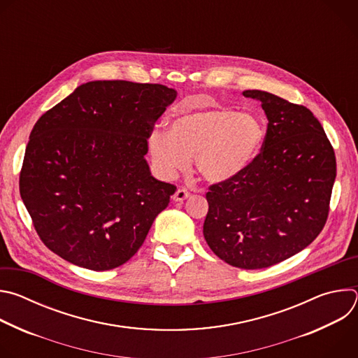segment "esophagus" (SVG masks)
<instances>
[{"mask_svg":"<svg viewBox=\"0 0 358 358\" xmlns=\"http://www.w3.org/2000/svg\"><path fill=\"white\" fill-rule=\"evenodd\" d=\"M189 195H191V194H189L185 188H178V189L176 191V194L173 195V199L177 201V202H178V201H184V199H187Z\"/></svg>","mask_w":358,"mask_h":358,"instance_id":"esophagus-1","label":"esophagus"}]
</instances>
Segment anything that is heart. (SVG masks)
Returning a JSON list of instances; mask_svg holds the SVG:
<instances>
[{
	"label": "heart",
	"instance_id": "heart-1",
	"mask_svg": "<svg viewBox=\"0 0 358 358\" xmlns=\"http://www.w3.org/2000/svg\"><path fill=\"white\" fill-rule=\"evenodd\" d=\"M265 138L261 120L228 108H210L185 113L170 123L169 133L148 136L152 163L166 178L189 167L211 184L232 181L259 156Z\"/></svg>",
	"mask_w": 358,
	"mask_h": 358
}]
</instances>
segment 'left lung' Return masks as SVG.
Returning a JSON list of instances; mask_svg holds the SVG:
<instances>
[{
	"mask_svg": "<svg viewBox=\"0 0 358 358\" xmlns=\"http://www.w3.org/2000/svg\"><path fill=\"white\" fill-rule=\"evenodd\" d=\"M268 117L262 151L232 181L207 192L203 238L241 269L276 265L322 232L336 180L334 150L313 113L264 90H245Z\"/></svg>",
	"mask_w": 358,
	"mask_h": 358,
	"instance_id": "8db88e82",
	"label": "left lung"
}]
</instances>
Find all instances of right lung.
<instances>
[{"mask_svg":"<svg viewBox=\"0 0 358 358\" xmlns=\"http://www.w3.org/2000/svg\"><path fill=\"white\" fill-rule=\"evenodd\" d=\"M176 97L159 83L93 80L39 117L20 192L46 248L90 271L115 269L140 249L177 189L144 159Z\"/></svg>","mask_w":358,"mask_h":358,"instance_id":"1","label":"right lung"}]
</instances>
